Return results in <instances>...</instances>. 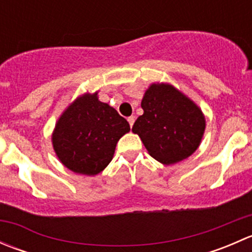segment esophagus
<instances>
[{"mask_svg":"<svg viewBox=\"0 0 252 252\" xmlns=\"http://www.w3.org/2000/svg\"><path fill=\"white\" fill-rule=\"evenodd\" d=\"M128 122H129V126H130V128L131 126H133V124H134V122H135V117H128Z\"/></svg>","mask_w":252,"mask_h":252,"instance_id":"34e87169","label":"esophagus"}]
</instances>
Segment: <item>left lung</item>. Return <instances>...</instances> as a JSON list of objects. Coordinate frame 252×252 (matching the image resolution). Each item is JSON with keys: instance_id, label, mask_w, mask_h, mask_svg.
Returning a JSON list of instances; mask_svg holds the SVG:
<instances>
[{"instance_id": "1", "label": "left lung", "mask_w": 252, "mask_h": 252, "mask_svg": "<svg viewBox=\"0 0 252 252\" xmlns=\"http://www.w3.org/2000/svg\"><path fill=\"white\" fill-rule=\"evenodd\" d=\"M141 107L144 114L133 131L155 159L172 164L194 154L204 135L205 117L191 100L168 84H152Z\"/></svg>"}]
</instances>
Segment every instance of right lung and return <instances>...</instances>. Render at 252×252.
I'll list each match as a JSON object with an SVG mask.
<instances>
[{
    "instance_id": "add662e5",
    "label": "right lung",
    "mask_w": 252,
    "mask_h": 252,
    "mask_svg": "<svg viewBox=\"0 0 252 252\" xmlns=\"http://www.w3.org/2000/svg\"><path fill=\"white\" fill-rule=\"evenodd\" d=\"M129 130L126 119L98 101L97 93L84 95L58 119L52 136L53 149L70 171L95 175L108 166L117 142Z\"/></svg>"
}]
</instances>
